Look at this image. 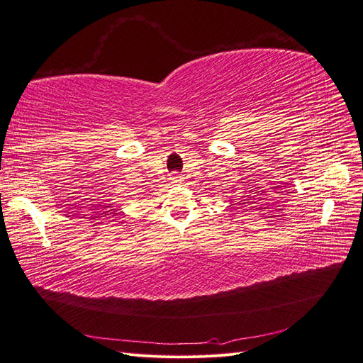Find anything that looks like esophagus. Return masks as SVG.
<instances>
[{
	"mask_svg": "<svg viewBox=\"0 0 363 363\" xmlns=\"http://www.w3.org/2000/svg\"><path fill=\"white\" fill-rule=\"evenodd\" d=\"M174 178H178V177H174Z\"/></svg>",
	"mask_w": 363,
	"mask_h": 363,
	"instance_id": "obj_1",
	"label": "esophagus"
}]
</instances>
